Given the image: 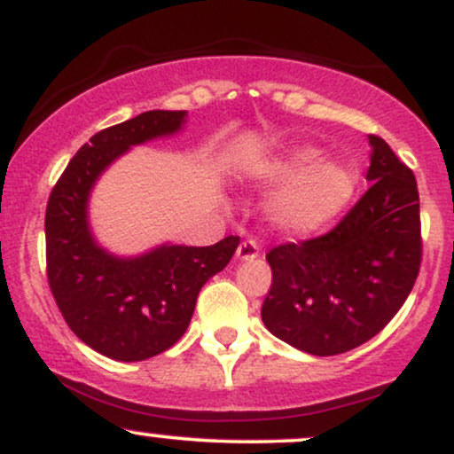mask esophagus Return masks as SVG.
Segmentation results:
<instances>
[{
	"label": "esophagus",
	"instance_id": "obj_1",
	"mask_svg": "<svg viewBox=\"0 0 454 454\" xmlns=\"http://www.w3.org/2000/svg\"><path fill=\"white\" fill-rule=\"evenodd\" d=\"M258 256V243L252 241V239H247V241H243L239 245L237 249V258L239 260H254Z\"/></svg>",
	"mask_w": 454,
	"mask_h": 454
}]
</instances>
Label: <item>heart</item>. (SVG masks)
I'll use <instances>...</instances> for the list:
<instances>
[{
    "mask_svg": "<svg viewBox=\"0 0 454 454\" xmlns=\"http://www.w3.org/2000/svg\"><path fill=\"white\" fill-rule=\"evenodd\" d=\"M247 176L256 185H281L269 202L278 226L307 234L337 217L358 187V170L346 161H320V151L299 147L254 160Z\"/></svg>",
    "mask_w": 454,
    "mask_h": 454,
    "instance_id": "b5f03b06",
    "label": "heart"
}]
</instances>
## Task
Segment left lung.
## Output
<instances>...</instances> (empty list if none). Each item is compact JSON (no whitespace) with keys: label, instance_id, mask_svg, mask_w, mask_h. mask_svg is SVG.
Instances as JSON below:
<instances>
[{"label":"left lung","instance_id":"1","mask_svg":"<svg viewBox=\"0 0 454 454\" xmlns=\"http://www.w3.org/2000/svg\"><path fill=\"white\" fill-rule=\"evenodd\" d=\"M372 187L322 237L267 254L264 326L296 350L335 356L376 337L419 278L420 202L414 173L387 140L369 137Z\"/></svg>","mask_w":454,"mask_h":454}]
</instances>
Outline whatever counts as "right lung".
Masks as SVG:
<instances>
[{
  "label": "right lung",
  "mask_w": 454,
  "mask_h": 454,
  "mask_svg": "<svg viewBox=\"0 0 454 454\" xmlns=\"http://www.w3.org/2000/svg\"><path fill=\"white\" fill-rule=\"evenodd\" d=\"M185 117V111H149L93 134L46 205V278L55 303L78 340L114 361H145L175 346L200 288L237 252L239 237L231 234L209 247L166 243L119 258L91 234L87 202L98 176L134 145L173 137Z\"/></svg>",
  "instance_id": "1"
}]
</instances>
